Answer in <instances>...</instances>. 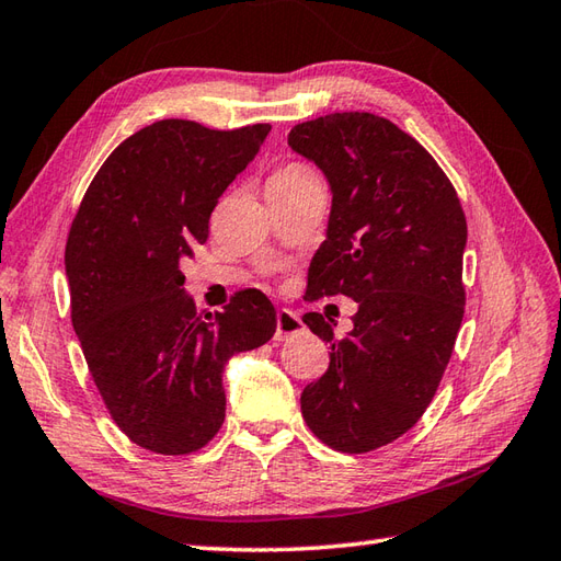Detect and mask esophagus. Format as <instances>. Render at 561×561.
I'll list each match as a JSON object with an SVG mask.
<instances>
[{
	"label": "esophagus",
	"instance_id": "34e87169",
	"mask_svg": "<svg viewBox=\"0 0 561 561\" xmlns=\"http://www.w3.org/2000/svg\"><path fill=\"white\" fill-rule=\"evenodd\" d=\"M301 330H304L301 318L294 311H289V308L277 311V330H274V340H287L291 335H299Z\"/></svg>",
	"mask_w": 561,
	"mask_h": 561
}]
</instances>
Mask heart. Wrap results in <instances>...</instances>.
I'll list each match as a JSON object with an SVG mask.
<instances>
[{
	"label": "heart",
	"instance_id": "1",
	"mask_svg": "<svg viewBox=\"0 0 561 561\" xmlns=\"http://www.w3.org/2000/svg\"><path fill=\"white\" fill-rule=\"evenodd\" d=\"M308 181H318V175H316L311 165H306L301 161H289V163L279 165V169L272 173L270 185L291 187V185H301V183H308Z\"/></svg>",
	"mask_w": 561,
	"mask_h": 561
}]
</instances>
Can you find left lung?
<instances>
[{
    "label": "left lung",
    "instance_id": "8db88e82",
    "mask_svg": "<svg viewBox=\"0 0 561 561\" xmlns=\"http://www.w3.org/2000/svg\"><path fill=\"white\" fill-rule=\"evenodd\" d=\"M289 145L332 187L306 299L359 304L342 340L320 313L304 316L332 352L301 392V414L325 446L368 453L408 434L444 378L465 313L468 221L432 153L386 117L323 115L294 125Z\"/></svg>",
    "mask_w": 561,
    "mask_h": 561
}]
</instances>
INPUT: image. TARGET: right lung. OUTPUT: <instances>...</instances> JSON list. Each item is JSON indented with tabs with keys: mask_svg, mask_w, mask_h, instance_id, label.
I'll use <instances>...</instances> for the list:
<instances>
[{
	"mask_svg": "<svg viewBox=\"0 0 561 561\" xmlns=\"http://www.w3.org/2000/svg\"><path fill=\"white\" fill-rule=\"evenodd\" d=\"M270 129L153 123L115 147L71 219V325L105 410L151 453L205 448L226 414L224 364L277 328L274 306L257 289L236 291L214 316L197 313L178 267L207 243L221 193Z\"/></svg>",
	"mask_w": 561,
	"mask_h": 561,
	"instance_id": "1",
	"label": "right lung"
}]
</instances>
